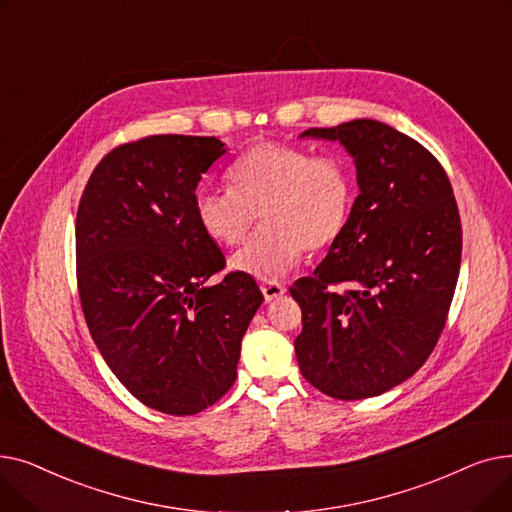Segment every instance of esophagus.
I'll list each match as a JSON object with an SVG mask.
<instances>
[{"label": "esophagus", "instance_id": "esophagus-1", "mask_svg": "<svg viewBox=\"0 0 512 512\" xmlns=\"http://www.w3.org/2000/svg\"><path fill=\"white\" fill-rule=\"evenodd\" d=\"M261 292H263L265 301L272 303V301H276V299L282 297V294L286 292V288H284L282 284H276V282H263V284H261Z\"/></svg>", "mask_w": 512, "mask_h": 512}]
</instances>
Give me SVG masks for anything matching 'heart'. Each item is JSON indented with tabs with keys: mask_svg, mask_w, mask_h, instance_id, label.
<instances>
[{
	"mask_svg": "<svg viewBox=\"0 0 512 512\" xmlns=\"http://www.w3.org/2000/svg\"><path fill=\"white\" fill-rule=\"evenodd\" d=\"M228 178L230 186L201 188L195 215L213 242L240 247L263 213L267 224L230 261L236 272L255 280H280L307 249L334 247L351 226L357 184L340 157L267 141L240 155Z\"/></svg>",
	"mask_w": 512,
	"mask_h": 512,
	"instance_id": "b5f03b06",
	"label": "heart"
}]
</instances>
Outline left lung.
Masks as SVG:
<instances>
[{"instance_id":"8db88e82","label":"left lung","mask_w":512,"mask_h":512,"mask_svg":"<svg viewBox=\"0 0 512 512\" xmlns=\"http://www.w3.org/2000/svg\"><path fill=\"white\" fill-rule=\"evenodd\" d=\"M303 137L340 141L361 193L344 236L290 288L303 311L294 351L319 392L378 396L411 378L438 344L461 270L459 207L440 161L384 122Z\"/></svg>"}]
</instances>
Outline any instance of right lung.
Instances as JSON below:
<instances>
[{"label":"right lung","mask_w":512,"mask_h":512,"mask_svg":"<svg viewBox=\"0 0 512 512\" xmlns=\"http://www.w3.org/2000/svg\"><path fill=\"white\" fill-rule=\"evenodd\" d=\"M226 153L215 137L151 134L93 170L76 213V284L91 336L149 409L195 415L236 380L263 294L201 230L195 188Z\"/></svg>","instance_id":"obj_1"}]
</instances>
